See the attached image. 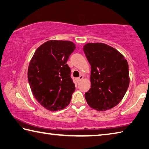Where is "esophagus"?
I'll return each mask as SVG.
<instances>
[{
	"label": "esophagus",
	"mask_w": 149,
	"mask_h": 149,
	"mask_svg": "<svg viewBox=\"0 0 149 149\" xmlns=\"http://www.w3.org/2000/svg\"><path fill=\"white\" fill-rule=\"evenodd\" d=\"M83 79V75H80V76L79 77H78V81H80V80H82Z\"/></svg>",
	"instance_id": "obj_1"
}]
</instances>
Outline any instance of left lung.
Segmentation results:
<instances>
[{
    "instance_id": "left-lung-1",
    "label": "left lung",
    "mask_w": 149,
    "mask_h": 149,
    "mask_svg": "<svg viewBox=\"0 0 149 149\" xmlns=\"http://www.w3.org/2000/svg\"><path fill=\"white\" fill-rule=\"evenodd\" d=\"M83 51L91 66V87L85 94L86 101L96 110L111 109L128 88V62L117 49L102 43L86 44Z\"/></svg>"
}]
</instances>
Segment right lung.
<instances>
[{"label": "right lung", "mask_w": 149, "mask_h": 149, "mask_svg": "<svg viewBox=\"0 0 149 149\" xmlns=\"http://www.w3.org/2000/svg\"><path fill=\"white\" fill-rule=\"evenodd\" d=\"M75 49L70 41L50 40L37 49L30 62L29 85L35 98L45 109H63L71 101L75 86L66 63Z\"/></svg>", "instance_id": "obj_1"}]
</instances>
